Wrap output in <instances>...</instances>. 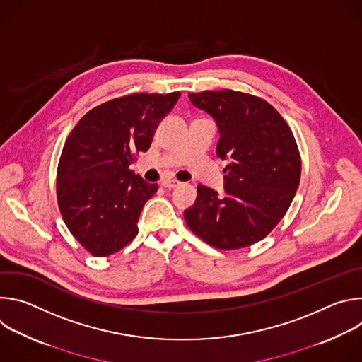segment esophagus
<instances>
[{"instance_id":"1","label":"esophagus","mask_w":362,"mask_h":362,"mask_svg":"<svg viewBox=\"0 0 362 362\" xmlns=\"http://www.w3.org/2000/svg\"><path fill=\"white\" fill-rule=\"evenodd\" d=\"M160 185H162L163 187H168V189H173V187L179 186V185H180V182H177L176 179H163V180L160 182Z\"/></svg>"}]
</instances>
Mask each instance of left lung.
I'll use <instances>...</instances> for the list:
<instances>
[{
  "mask_svg": "<svg viewBox=\"0 0 362 362\" xmlns=\"http://www.w3.org/2000/svg\"><path fill=\"white\" fill-rule=\"evenodd\" d=\"M219 130L218 158L225 193L197 185L185 211L190 230L218 249H239L264 239L284 218L300 179L295 137L268 101L233 90L189 94Z\"/></svg>",
  "mask_w": 362,
  "mask_h": 362,
  "instance_id": "1",
  "label": "left lung"
}]
</instances>
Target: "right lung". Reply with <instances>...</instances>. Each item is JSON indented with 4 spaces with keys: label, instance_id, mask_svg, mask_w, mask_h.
Segmentation results:
<instances>
[{
    "label": "right lung",
    "instance_id": "add662e5",
    "mask_svg": "<svg viewBox=\"0 0 362 362\" xmlns=\"http://www.w3.org/2000/svg\"><path fill=\"white\" fill-rule=\"evenodd\" d=\"M180 93L130 94L91 109L66 140L57 199L73 236L94 256H109L137 235L144 203L158 192L130 170Z\"/></svg>",
    "mask_w": 362,
    "mask_h": 362
}]
</instances>
